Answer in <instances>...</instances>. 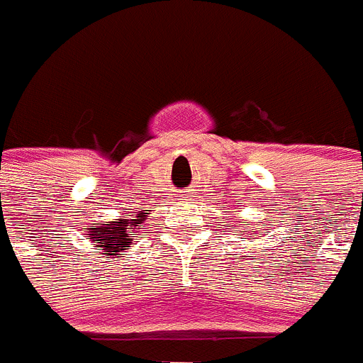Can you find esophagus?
Returning a JSON list of instances; mask_svg holds the SVG:
<instances>
[{
    "instance_id": "1",
    "label": "esophagus",
    "mask_w": 363,
    "mask_h": 363,
    "mask_svg": "<svg viewBox=\"0 0 363 363\" xmlns=\"http://www.w3.org/2000/svg\"><path fill=\"white\" fill-rule=\"evenodd\" d=\"M191 196H192L191 191H184V192H182V198H191Z\"/></svg>"
}]
</instances>
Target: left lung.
<instances>
[{
    "instance_id": "left-lung-1",
    "label": "left lung",
    "mask_w": 363,
    "mask_h": 363,
    "mask_svg": "<svg viewBox=\"0 0 363 363\" xmlns=\"http://www.w3.org/2000/svg\"><path fill=\"white\" fill-rule=\"evenodd\" d=\"M242 225L249 227V223H247V221H243ZM259 225H262V221H256L255 225H252V227H249V229H243L242 233H243V234H249V236H247V238H249V240H252V238H255V236H258V227H259ZM243 240H245V238H243Z\"/></svg>"
}]
</instances>
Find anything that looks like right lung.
I'll return each instance as SVG.
<instances>
[{
	"label": "right lung",
	"instance_id": "obj_1",
	"mask_svg": "<svg viewBox=\"0 0 363 363\" xmlns=\"http://www.w3.org/2000/svg\"><path fill=\"white\" fill-rule=\"evenodd\" d=\"M147 214L150 213L142 207L127 209L123 216H118V220L86 223L83 227V236L91 245L99 247L105 258H118L121 252H127V247L133 245L134 240L142 236L145 220H149Z\"/></svg>",
	"mask_w": 363,
	"mask_h": 363
}]
</instances>
